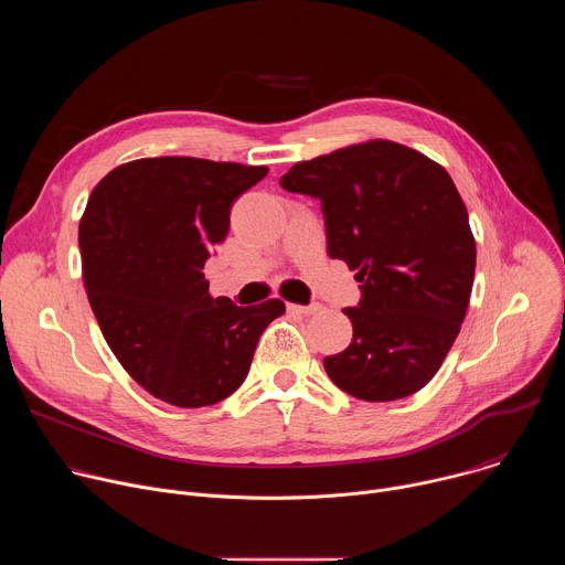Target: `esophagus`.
Instances as JSON below:
<instances>
[{
  "label": "esophagus",
  "instance_id": "obj_1",
  "mask_svg": "<svg viewBox=\"0 0 565 565\" xmlns=\"http://www.w3.org/2000/svg\"><path fill=\"white\" fill-rule=\"evenodd\" d=\"M288 310H290V312H297V315H315V312L321 310V303H308V306L288 303Z\"/></svg>",
  "mask_w": 565,
  "mask_h": 565
}]
</instances>
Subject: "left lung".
Segmentation results:
<instances>
[{
  "instance_id": "1",
  "label": "left lung",
  "mask_w": 565,
  "mask_h": 565,
  "mask_svg": "<svg viewBox=\"0 0 565 565\" xmlns=\"http://www.w3.org/2000/svg\"><path fill=\"white\" fill-rule=\"evenodd\" d=\"M279 185L321 201L329 255L362 284L360 306L344 308L353 342L324 358L329 377L366 402L420 391L456 342L476 270L467 207L447 170L377 138L301 160Z\"/></svg>"
}]
</instances>
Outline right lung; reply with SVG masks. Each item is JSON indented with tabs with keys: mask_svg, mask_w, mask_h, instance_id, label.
<instances>
[{
	"mask_svg": "<svg viewBox=\"0 0 565 565\" xmlns=\"http://www.w3.org/2000/svg\"><path fill=\"white\" fill-rule=\"evenodd\" d=\"M266 166L192 156L138 158L111 170L79 218L83 279L122 369L153 397L199 409L232 395L281 299L236 306L203 275L232 203Z\"/></svg>",
	"mask_w": 565,
	"mask_h": 565,
	"instance_id": "1",
	"label": "right lung"
}]
</instances>
